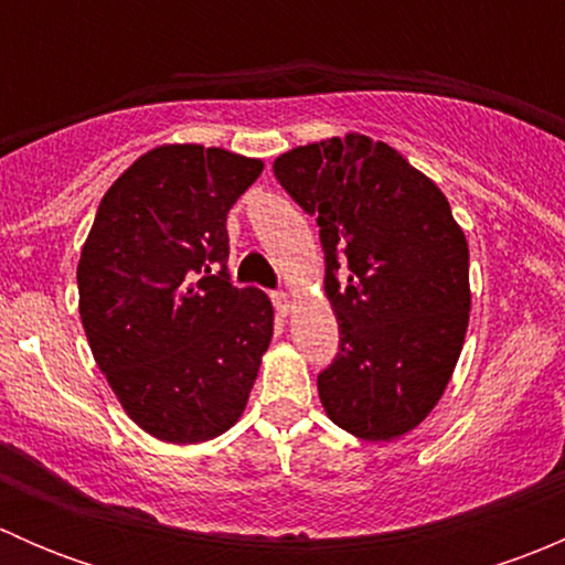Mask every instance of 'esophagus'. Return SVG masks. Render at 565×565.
<instances>
[{
    "instance_id": "obj_1",
    "label": "esophagus",
    "mask_w": 565,
    "mask_h": 565,
    "mask_svg": "<svg viewBox=\"0 0 565 565\" xmlns=\"http://www.w3.org/2000/svg\"><path fill=\"white\" fill-rule=\"evenodd\" d=\"M273 306H276L278 315L287 317L292 311V298L287 292H273Z\"/></svg>"
}]
</instances>
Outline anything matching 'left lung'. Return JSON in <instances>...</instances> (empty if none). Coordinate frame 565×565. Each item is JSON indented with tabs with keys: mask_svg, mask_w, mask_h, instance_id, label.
<instances>
[{
	"mask_svg": "<svg viewBox=\"0 0 565 565\" xmlns=\"http://www.w3.org/2000/svg\"><path fill=\"white\" fill-rule=\"evenodd\" d=\"M273 172L317 215L324 250L339 319V352L317 377L324 413L361 440H396L440 402L465 344V232L440 188L369 136L295 147Z\"/></svg>",
	"mask_w": 565,
	"mask_h": 565,
	"instance_id": "8db88e82",
	"label": "left lung"
}]
</instances>
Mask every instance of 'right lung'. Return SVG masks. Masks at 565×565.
<instances>
[{"label": "right lung", "instance_id": "right-lung-1", "mask_svg": "<svg viewBox=\"0 0 565 565\" xmlns=\"http://www.w3.org/2000/svg\"><path fill=\"white\" fill-rule=\"evenodd\" d=\"M262 169L221 147H156L114 180L82 248L78 315L95 363L163 443L232 429L270 344V300L226 270V215Z\"/></svg>", "mask_w": 565, "mask_h": 565}]
</instances>
